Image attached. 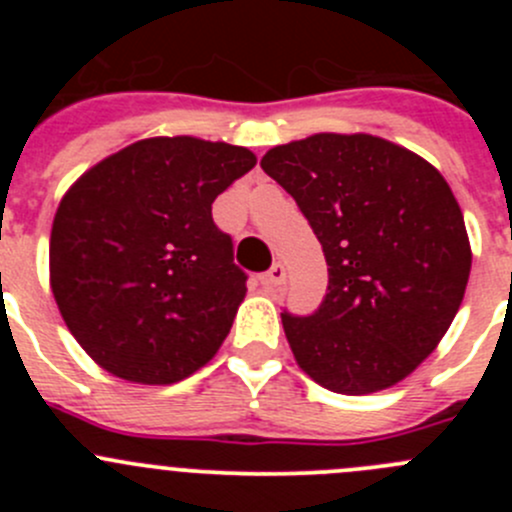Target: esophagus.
<instances>
[{"mask_svg": "<svg viewBox=\"0 0 512 512\" xmlns=\"http://www.w3.org/2000/svg\"><path fill=\"white\" fill-rule=\"evenodd\" d=\"M285 277H287L285 265H282V262H275V265H272L270 270H267L265 275L260 277V282H262V285H267V287H277V285H282V282H285Z\"/></svg>", "mask_w": 512, "mask_h": 512, "instance_id": "obj_1", "label": "esophagus"}]
</instances>
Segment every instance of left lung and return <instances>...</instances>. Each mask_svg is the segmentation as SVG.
I'll return each mask as SVG.
<instances>
[{
  "instance_id": "left-lung-1",
  "label": "left lung",
  "mask_w": 512,
  "mask_h": 512,
  "mask_svg": "<svg viewBox=\"0 0 512 512\" xmlns=\"http://www.w3.org/2000/svg\"><path fill=\"white\" fill-rule=\"evenodd\" d=\"M260 165L297 200L327 257L317 312H282L299 369L347 396L399 384L448 332L471 275L446 178L369 133H314L270 148Z\"/></svg>"
}]
</instances>
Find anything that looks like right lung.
Listing matches in <instances>:
<instances>
[{
  "instance_id": "right-lung-1",
  "label": "right lung",
  "mask_w": 512,
  "mask_h": 512,
  "mask_svg": "<svg viewBox=\"0 0 512 512\" xmlns=\"http://www.w3.org/2000/svg\"><path fill=\"white\" fill-rule=\"evenodd\" d=\"M255 163L223 141L143 138L66 190L51 225V292L101 369L165 386L218 354L247 275L213 203Z\"/></svg>"
}]
</instances>
